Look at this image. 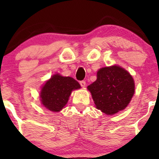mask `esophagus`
<instances>
[{"label": "esophagus", "mask_w": 159, "mask_h": 159, "mask_svg": "<svg viewBox=\"0 0 159 159\" xmlns=\"http://www.w3.org/2000/svg\"><path fill=\"white\" fill-rule=\"evenodd\" d=\"M80 85H81L82 87H84L86 86V82L84 81H80Z\"/></svg>", "instance_id": "34e87169"}]
</instances>
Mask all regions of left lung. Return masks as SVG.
<instances>
[{
    "label": "left lung",
    "instance_id": "1",
    "mask_svg": "<svg viewBox=\"0 0 159 159\" xmlns=\"http://www.w3.org/2000/svg\"><path fill=\"white\" fill-rule=\"evenodd\" d=\"M96 108L111 115L125 109L134 93V80L126 70L113 66L98 71L97 79L87 87Z\"/></svg>",
    "mask_w": 159,
    "mask_h": 159
}]
</instances>
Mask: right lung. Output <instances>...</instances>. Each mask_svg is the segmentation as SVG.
<instances>
[{"instance_id": "1", "label": "right lung", "mask_w": 159, "mask_h": 159, "mask_svg": "<svg viewBox=\"0 0 159 159\" xmlns=\"http://www.w3.org/2000/svg\"><path fill=\"white\" fill-rule=\"evenodd\" d=\"M80 87L74 78L56 74L43 86L40 94L41 102L48 110L60 111L66 105L72 91Z\"/></svg>"}]
</instances>
